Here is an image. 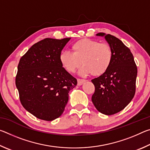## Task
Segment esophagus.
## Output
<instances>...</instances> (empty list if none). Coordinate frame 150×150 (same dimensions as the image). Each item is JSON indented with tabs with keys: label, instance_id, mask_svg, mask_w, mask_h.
Masks as SVG:
<instances>
[{
	"label": "esophagus",
	"instance_id": "1",
	"mask_svg": "<svg viewBox=\"0 0 150 150\" xmlns=\"http://www.w3.org/2000/svg\"><path fill=\"white\" fill-rule=\"evenodd\" d=\"M86 80L85 79H77V85H81L83 83L85 82Z\"/></svg>",
	"mask_w": 150,
	"mask_h": 150
}]
</instances>
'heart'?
Segmentation results:
<instances>
[{"label":"heart","instance_id":"b5f03b06","mask_svg":"<svg viewBox=\"0 0 150 150\" xmlns=\"http://www.w3.org/2000/svg\"><path fill=\"white\" fill-rule=\"evenodd\" d=\"M71 47L72 53L64 51L59 55L63 67L69 73H74L82 63L81 75H100L108 70L112 62L113 50L106 43L83 39L73 43Z\"/></svg>","mask_w":150,"mask_h":150}]
</instances>
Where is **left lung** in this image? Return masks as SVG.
<instances>
[{
    "label": "left lung",
    "instance_id": "left-lung-1",
    "mask_svg": "<svg viewBox=\"0 0 150 150\" xmlns=\"http://www.w3.org/2000/svg\"><path fill=\"white\" fill-rule=\"evenodd\" d=\"M97 35L105 36L114 56L108 70L91 81L95 88L92 102L100 112L112 115L123 110L134 98L138 69L130 50L121 40L103 32Z\"/></svg>",
    "mask_w": 150,
    "mask_h": 150
}]
</instances>
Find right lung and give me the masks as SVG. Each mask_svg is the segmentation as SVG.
I'll return each mask as SVG.
<instances>
[{
  "label": "right lung",
  "mask_w": 150,
  "mask_h": 150,
  "mask_svg": "<svg viewBox=\"0 0 150 150\" xmlns=\"http://www.w3.org/2000/svg\"><path fill=\"white\" fill-rule=\"evenodd\" d=\"M70 39L45 38L33 45L20 59L15 81L20 103L41 120L59 118L68 102V93L77 85V79L59 61Z\"/></svg>",
  "instance_id": "1"
}]
</instances>
